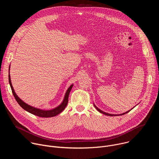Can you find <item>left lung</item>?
<instances>
[{
	"label": "left lung",
	"mask_w": 159,
	"mask_h": 159,
	"mask_svg": "<svg viewBox=\"0 0 159 159\" xmlns=\"http://www.w3.org/2000/svg\"><path fill=\"white\" fill-rule=\"evenodd\" d=\"M94 107H96V109L99 111V112H100L101 113H102V114H104V115H107V116H121V115H125V114H126V113H127V112H128L129 111H130L132 109H131L129 111H126V112H124V113H122V114H120V115H112V114H109V113H107V112H104V111H102V110H101L100 109H99L94 104Z\"/></svg>",
	"instance_id": "8db88e82"
}]
</instances>
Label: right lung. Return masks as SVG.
<instances>
[{"label":"right lung","instance_id":"right-lung-1","mask_svg":"<svg viewBox=\"0 0 159 159\" xmlns=\"http://www.w3.org/2000/svg\"><path fill=\"white\" fill-rule=\"evenodd\" d=\"M9 69H10V66H9ZM9 70H10V69H9ZM9 84H10V86H11V90H12V94H13L16 101L19 104V106L22 108H23L25 110H26V111L29 112L30 113H31V114H33L34 115H36V116H39V117H42V118H51V117L59 115L60 112H61L64 110V109L66 107V106L68 104L69 96V94L70 93V90H72V88L74 85L73 84H72L69 88H68V89L66 90V92L65 94L63 100L59 106H58L57 107H56L53 109H52L45 110V109H39V108L31 106L26 104V102H25L21 100L18 97V96L15 93L14 88L12 87L9 74Z\"/></svg>","mask_w":159,"mask_h":159}]
</instances>
